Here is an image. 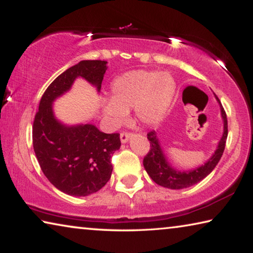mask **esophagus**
<instances>
[{
    "label": "esophagus",
    "instance_id": "1",
    "mask_svg": "<svg viewBox=\"0 0 253 253\" xmlns=\"http://www.w3.org/2000/svg\"><path fill=\"white\" fill-rule=\"evenodd\" d=\"M130 136H131V132L122 131V132H121V140H122V143H126L127 140L129 139Z\"/></svg>",
    "mask_w": 253,
    "mask_h": 253
}]
</instances>
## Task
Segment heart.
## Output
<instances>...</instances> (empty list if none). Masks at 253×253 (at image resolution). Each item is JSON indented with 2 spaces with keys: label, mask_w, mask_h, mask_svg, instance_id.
<instances>
[{
  "label": "heart",
  "mask_w": 253,
  "mask_h": 253,
  "mask_svg": "<svg viewBox=\"0 0 253 253\" xmlns=\"http://www.w3.org/2000/svg\"><path fill=\"white\" fill-rule=\"evenodd\" d=\"M111 100L104 113L115 125L122 124L127 111L134 108L137 119L145 125L160 123L172 102L175 81L168 72L134 70L117 77L110 85Z\"/></svg>",
  "instance_id": "obj_1"
}]
</instances>
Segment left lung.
I'll return each instance as SVG.
<instances>
[{"mask_svg":"<svg viewBox=\"0 0 253 253\" xmlns=\"http://www.w3.org/2000/svg\"><path fill=\"white\" fill-rule=\"evenodd\" d=\"M215 98L220 104L221 115L224 123L223 135H222V138L220 139L219 145H217V149L213 154V156L204 165L200 166V168L193 170H188V172H179V170L174 169L169 164V162L166 161V157L164 153H163L160 142H158L156 131L152 130L147 134L151 148H149L147 155L144 157L143 164L149 177L158 185L172 188V190H181V188L190 187L207 177L221 160L222 154H223L225 148L226 138H228V119H226L225 110L222 107L216 95Z\"/></svg>","mask_w":253,"mask_h":253,"instance_id":"obj_1","label":"left lung"}]
</instances>
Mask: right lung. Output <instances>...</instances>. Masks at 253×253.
Masks as SVG:
<instances>
[{"mask_svg": "<svg viewBox=\"0 0 253 253\" xmlns=\"http://www.w3.org/2000/svg\"><path fill=\"white\" fill-rule=\"evenodd\" d=\"M107 61L84 60L58 76L46 88L32 127L33 149L42 172L63 193L87 196L99 191L113 172L110 158L121 147L118 132L105 134L96 126H65L54 118L52 101L69 90L81 77L98 91Z\"/></svg>", "mask_w": 253, "mask_h": 253, "instance_id": "add662e5", "label": "right lung"}]
</instances>
